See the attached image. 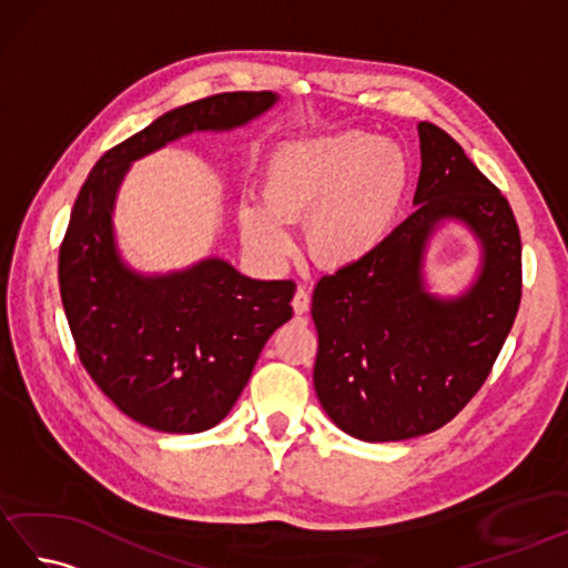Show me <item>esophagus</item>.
I'll use <instances>...</instances> for the list:
<instances>
[{"label": "esophagus", "instance_id": "1", "mask_svg": "<svg viewBox=\"0 0 568 568\" xmlns=\"http://www.w3.org/2000/svg\"><path fill=\"white\" fill-rule=\"evenodd\" d=\"M310 291H305V287H297V293H295V297H293V310H295V315H305V312L310 310Z\"/></svg>", "mask_w": 568, "mask_h": 568}]
</instances>
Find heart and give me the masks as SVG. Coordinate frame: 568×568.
<instances>
[{"label": "heart", "instance_id": "b5f03b06", "mask_svg": "<svg viewBox=\"0 0 568 568\" xmlns=\"http://www.w3.org/2000/svg\"><path fill=\"white\" fill-rule=\"evenodd\" d=\"M409 163L393 141L361 131L293 141L277 149L261 178V202L239 207L253 258L281 265L295 244L285 224L305 220L310 256L346 268L381 248L403 207Z\"/></svg>", "mask_w": 568, "mask_h": 568}]
</instances>
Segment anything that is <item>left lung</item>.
Wrapping results in <instances>:
<instances>
[{"instance_id":"8db88e82","label":"left lung","mask_w":568,"mask_h":568,"mask_svg":"<svg viewBox=\"0 0 568 568\" xmlns=\"http://www.w3.org/2000/svg\"><path fill=\"white\" fill-rule=\"evenodd\" d=\"M417 210L381 248L322 275L312 293L324 413L364 442H403L452 422L490 376L523 297V241L510 202L464 149L419 122ZM442 219H462L485 244V271L458 301L420 287V253Z\"/></svg>"}]
</instances>
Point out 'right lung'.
<instances>
[{"mask_svg":"<svg viewBox=\"0 0 568 568\" xmlns=\"http://www.w3.org/2000/svg\"><path fill=\"white\" fill-rule=\"evenodd\" d=\"M273 92H222L165 112L94 163L60 244L58 283L80 364L124 415L195 434L234 407L268 336L293 317V281H251L210 258L165 277L126 271L112 241V202L131 161L190 131L232 129Z\"/></svg>","mask_w":568,"mask_h":568,"instance_id":"add662e5","label":"right lung"}]
</instances>
